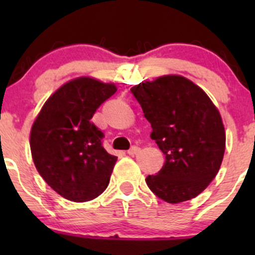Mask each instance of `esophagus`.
Segmentation results:
<instances>
[{
    "label": "esophagus",
    "mask_w": 255,
    "mask_h": 255,
    "mask_svg": "<svg viewBox=\"0 0 255 255\" xmlns=\"http://www.w3.org/2000/svg\"><path fill=\"white\" fill-rule=\"evenodd\" d=\"M139 150L140 148H138V146H132V148L127 151V154L128 155H135L137 153H139Z\"/></svg>",
    "instance_id": "obj_1"
}]
</instances>
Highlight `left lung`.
Instances as JSON below:
<instances>
[{"instance_id":"obj_1","label":"left lung","mask_w":255,"mask_h":255,"mask_svg":"<svg viewBox=\"0 0 255 255\" xmlns=\"http://www.w3.org/2000/svg\"><path fill=\"white\" fill-rule=\"evenodd\" d=\"M165 155L149 189L169 204L201 194L217 175L226 149L222 117L206 92L181 75H163L130 89Z\"/></svg>"}]
</instances>
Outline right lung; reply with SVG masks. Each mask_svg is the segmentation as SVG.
Listing matches in <instances>:
<instances>
[{"mask_svg": "<svg viewBox=\"0 0 255 255\" xmlns=\"http://www.w3.org/2000/svg\"><path fill=\"white\" fill-rule=\"evenodd\" d=\"M117 91L113 82L80 76L45 101L30 128V151L38 173L64 199L85 202L107 189L117 156L102 146L92 116Z\"/></svg>", "mask_w": 255, "mask_h": 255, "instance_id": "1", "label": "right lung"}]
</instances>
